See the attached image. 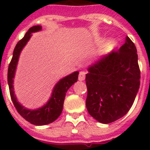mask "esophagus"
<instances>
[{
    "mask_svg": "<svg viewBox=\"0 0 150 150\" xmlns=\"http://www.w3.org/2000/svg\"><path fill=\"white\" fill-rule=\"evenodd\" d=\"M86 79V72L85 71H80L79 75V81H84Z\"/></svg>",
    "mask_w": 150,
    "mask_h": 150,
    "instance_id": "obj_1",
    "label": "esophagus"
}]
</instances>
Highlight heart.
<instances>
[{"mask_svg": "<svg viewBox=\"0 0 150 150\" xmlns=\"http://www.w3.org/2000/svg\"><path fill=\"white\" fill-rule=\"evenodd\" d=\"M117 41L114 40V39H110L108 41H107L106 43L103 45V47H101V50L100 52L101 54H106V53H108L109 51H110L111 50H113L114 48L116 47Z\"/></svg>", "mask_w": 150, "mask_h": 150, "instance_id": "b5f03b06", "label": "heart"}]
</instances>
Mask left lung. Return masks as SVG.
I'll return each instance as SVG.
<instances>
[{"label":"left lung","instance_id":"1","mask_svg":"<svg viewBox=\"0 0 150 150\" xmlns=\"http://www.w3.org/2000/svg\"><path fill=\"white\" fill-rule=\"evenodd\" d=\"M86 75L89 114L102 124L125 116L132 106L140 86L137 50L128 36L118 51L94 61Z\"/></svg>","mask_w":150,"mask_h":150}]
</instances>
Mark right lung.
Here are the masks:
<instances>
[{"mask_svg":"<svg viewBox=\"0 0 150 150\" xmlns=\"http://www.w3.org/2000/svg\"><path fill=\"white\" fill-rule=\"evenodd\" d=\"M41 30V25H35L31 27L25 33L24 37L18 42L13 52L12 59L9 64L8 71V83L10 90L11 98L12 100L13 103L20 115L24 117L27 121L35 125H46L54 122L55 120L58 118L63 110L66 93L75 82H77L79 73L76 71L59 80L53 88L51 95L47 102L42 107L36 109H29L18 102L14 91V79L17 69L20 54L32 37L33 33Z\"/></svg>","mask_w":150,"mask_h":150,"instance_id":"1","label":"right lung"}]
</instances>
